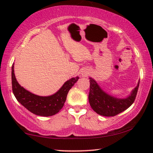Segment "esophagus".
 I'll use <instances>...</instances> for the list:
<instances>
[{"label": "esophagus", "instance_id": "esophagus-1", "mask_svg": "<svg viewBox=\"0 0 153 153\" xmlns=\"http://www.w3.org/2000/svg\"><path fill=\"white\" fill-rule=\"evenodd\" d=\"M88 73H87L86 72H83L82 73V77H87L88 76Z\"/></svg>", "mask_w": 153, "mask_h": 153}]
</instances>
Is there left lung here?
Returning a JSON list of instances; mask_svg holds the SVG:
<instances>
[{"instance_id": "1", "label": "left lung", "mask_w": 153, "mask_h": 153, "mask_svg": "<svg viewBox=\"0 0 153 153\" xmlns=\"http://www.w3.org/2000/svg\"><path fill=\"white\" fill-rule=\"evenodd\" d=\"M88 100L94 111L103 116H114L128 108L134 102L139 82L125 98H117L106 93L98 85L95 79L90 77Z\"/></svg>"}]
</instances>
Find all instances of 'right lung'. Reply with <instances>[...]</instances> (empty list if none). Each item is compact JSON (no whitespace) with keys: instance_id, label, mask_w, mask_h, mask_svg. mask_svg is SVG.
<instances>
[{"instance_id":"add662e5","label":"right lung","mask_w":153,"mask_h":153,"mask_svg":"<svg viewBox=\"0 0 153 153\" xmlns=\"http://www.w3.org/2000/svg\"><path fill=\"white\" fill-rule=\"evenodd\" d=\"M79 79V76H76L69 79L53 95L39 96L21 86L14 74V63L12 67V91L16 99L29 111L37 116H51L59 112L64 106L69 91Z\"/></svg>"}]
</instances>
